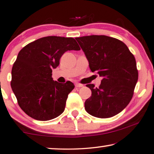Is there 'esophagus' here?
<instances>
[{"instance_id":"1","label":"esophagus","mask_w":154,"mask_h":154,"mask_svg":"<svg viewBox=\"0 0 154 154\" xmlns=\"http://www.w3.org/2000/svg\"><path fill=\"white\" fill-rule=\"evenodd\" d=\"M75 85V87H76V88H82V87H83V85L81 84V83H79V82H76Z\"/></svg>"}]
</instances>
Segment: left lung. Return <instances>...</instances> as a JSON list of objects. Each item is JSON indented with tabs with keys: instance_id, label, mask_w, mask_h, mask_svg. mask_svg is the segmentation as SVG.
<instances>
[{
	"instance_id": "1",
	"label": "left lung",
	"mask_w": 154,
	"mask_h": 154,
	"mask_svg": "<svg viewBox=\"0 0 154 154\" xmlns=\"http://www.w3.org/2000/svg\"><path fill=\"white\" fill-rule=\"evenodd\" d=\"M92 72L102 78L99 88L87 85L92 96L85 102L89 114L99 118L122 112L132 99L138 79L135 57L124 42L106 35L76 37Z\"/></svg>"
}]
</instances>
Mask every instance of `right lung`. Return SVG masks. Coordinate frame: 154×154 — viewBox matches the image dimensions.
<instances>
[{"label":"right lung","mask_w":154,"mask_h":154,"mask_svg":"<svg viewBox=\"0 0 154 154\" xmlns=\"http://www.w3.org/2000/svg\"><path fill=\"white\" fill-rule=\"evenodd\" d=\"M72 50H81L72 37L48 36L19 51L12 66L11 88L20 108L30 117L47 121L64 112L75 86L70 81H53L52 69L59 65L62 55Z\"/></svg>","instance_id":"1"}]
</instances>
